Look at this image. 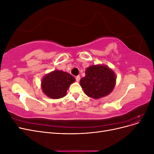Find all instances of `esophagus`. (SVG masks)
Instances as JSON below:
<instances>
[{"label":"esophagus","instance_id":"34e87169","mask_svg":"<svg viewBox=\"0 0 154 154\" xmlns=\"http://www.w3.org/2000/svg\"><path fill=\"white\" fill-rule=\"evenodd\" d=\"M80 76H76V81L77 82H78L79 81H80Z\"/></svg>","mask_w":154,"mask_h":154}]
</instances>
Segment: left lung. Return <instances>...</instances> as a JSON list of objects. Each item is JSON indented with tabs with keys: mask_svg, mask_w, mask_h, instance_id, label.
Segmentation results:
<instances>
[{
	"mask_svg": "<svg viewBox=\"0 0 154 154\" xmlns=\"http://www.w3.org/2000/svg\"><path fill=\"white\" fill-rule=\"evenodd\" d=\"M80 82L86 95L98 99L112 91L116 84V75L108 67L96 65L86 69L85 76Z\"/></svg>",
	"mask_w": 154,
	"mask_h": 154,
	"instance_id": "8db88e82",
	"label": "left lung"
}]
</instances>
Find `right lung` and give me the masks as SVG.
Instances as JSON below:
<instances>
[{
	"label": "right lung",
	"instance_id": "obj_1",
	"mask_svg": "<svg viewBox=\"0 0 154 154\" xmlns=\"http://www.w3.org/2000/svg\"><path fill=\"white\" fill-rule=\"evenodd\" d=\"M75 82L71 74L62 71H54L45 75L42 81V88L48 97L58 99L66 95L67 90Z\"/></svg>",
	"mask_w": 154,
	"mask_h": 154
}]
</instances>
